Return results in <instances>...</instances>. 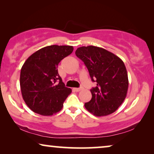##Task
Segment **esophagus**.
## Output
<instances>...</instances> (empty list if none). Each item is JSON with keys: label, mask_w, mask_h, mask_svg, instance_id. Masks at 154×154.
Here are the masks:
<instances>
[{"label": "esophagus", "mask_w": 154, "mask_h": 154, "mask_svg": "<svg viewBox=\"0 0 154 154\" xmlns=\"http://www.w3.org/2000/svg\"><path fill=\"white\" fill-rule=\"evenodd\" d=\"M82 89H83V88H73V90H74L75 92H80Z\"/></svg>", "instance_id": "34e87169"}]
</instances>
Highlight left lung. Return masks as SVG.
Wrapping results in <instances>:
<instances>
[{
	"mask_svg": "<svg viewBox=\"0 0 154 154\" xmlns=\"http://www.w3.org/2000/svg\"><path fill=\"white\" fill-rule=\"evenodd\" d=\"M75 55L88 68L97 86L90 90L92 99L85 104L87 110L96 116L115 112L127 95L128 77L121 58L104 48L89 45L80 47Z\"/></svg>",
	"mask_w": 154,
	"mask_h": 154,
	"instance_id": "1",
	"label": "left lung"
}]
</instances>
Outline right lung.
Masks as SVG:
<instances>
[{
  "mask_svg": "<svg viewBox=\"0 0 154 154\" xmlns=\"http://www.w3.org/2000/svg\"><path fill=\"white\" fill-rule=\"evenodd\" d=\"M73 50L70 45L46 46L25 61L20 73L21 92L23 100L33 112L52 116L62 110L71 89L65 87L57 66Z\"/></svg>",
  "mask_w": 154,
  "mask_h": 154,
  "instance_id": "obj_1",
  "label": "right lung"
}]
</instances>
